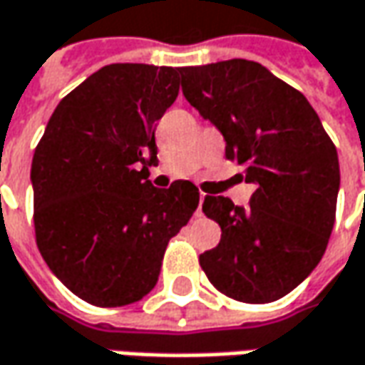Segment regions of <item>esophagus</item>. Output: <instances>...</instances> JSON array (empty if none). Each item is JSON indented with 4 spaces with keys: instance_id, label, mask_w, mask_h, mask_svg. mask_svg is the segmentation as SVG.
Wrapping results in <instances>:
<instances>
[{
    "instance_id": "obj_1",
    "label": "esophagus",
    "mask_w": 365,
    "mask_h": 365,
    "mask_svg": "<svg viewBox=\"0 0 365 365\" xmlns=\"http://www.w3.org/2000/svg\"><path fill=\"white\" fill-rule=\"evenodd\" d=\"M202 200H205V192H200V197H199V209H197V215H202Z\"/></svg>"
}]
</instances>
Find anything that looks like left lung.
Wrapping results in <instances>:
<instances>
[{"instance_id":"1","label":"left lung","mask_w":365,"mask_h":365,"mask_svg":"<svg viewBox=\"0 0 365 365\" xmlns=\"http://www.w3.org/2000/svg\"><path fill=\"white\" fill-rule=\"evenodd\" d=\"M182 94L225 138V156L255 185L249 207L207 195L202 212L221 243L202 253L205 275L227 297L269 303L322 261L336 222L339 163L307 98L249 60L180 68Z\"/></svg>"}]
</instances>
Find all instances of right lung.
<instances>
[{
  "label": "right lung",
  "mask_w": 365,
  "mask_h": 365,
  "mask_svg": "<svg viewBox=\"0 0 365 365\" xmlns=\"http://www.w3.org/2000/svg\"><path fill=\"white\" fill-rule=\"evenodd\" d=\"M180 68L110 63L56 106L31 160L36 243L80 299H143L166 245L199 207V188H156L154 124L178 96Z\"/></svg>",
  "instance_id": "right-lung-1"
}]
</instances>
